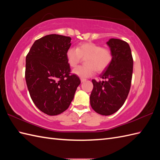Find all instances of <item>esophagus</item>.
<instances>
[{"label":"esophagus","mask_w":160,"mask_h":160,"mask_svg":"<svg viewBox=\"0 0 160 160\" xmlns=\"http://www.w3.org/2000/svg\"><path fill=\"white\" fill-rule=\"evenodd\" d=\"M80 80H81V82H85V81H86V79H85V78H81Z\"/></svg>","instance_id":"esophagus-1"}]
</instances>
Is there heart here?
<instances>
[{"label":"heart","instance_id":"1","mask_svg":"<svg viewBox=\"0 0 160 160\" xmlns=\"http://www.w3.org/2000/svg\"><path fill=\"white\" fill-rule=\"evenodd\" d=\"M67 62L71 67H76L85 58L86 65L78 67L73 70V73L81 78L93 76L95 71H102L110 65L113 59L111 51L92 42L82 43L77 48L71 47L66 53Z\"/></svg>","mask_w":160,"mask_h":160}]
</instances>
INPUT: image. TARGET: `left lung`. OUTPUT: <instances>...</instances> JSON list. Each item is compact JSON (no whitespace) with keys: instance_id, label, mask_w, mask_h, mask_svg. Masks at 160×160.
Segmentation results:
<instances>
[{"instance_id":"obj_1","label":"left lung","mask_w":160,"mask_h":160,"mask_svg":"<svg viewBox=\"0 0 160 160\" xmlns=\"http://www.w3.org/2000/svg\"><path fill=\"white\" fill-rule=\"evenodd\" d=\"M107 44L113 59L100 75L105 80H92L93 88L90 96L91 107L102 115L113 114L124 104L130 91L133 67L131 50L127 42L111 38Z\"/></svg>"}]
</instances>
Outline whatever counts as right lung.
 Listing matches in <instances>:
<instances>
[{
	"label": "right lung",
	"mask_w": 160,
	"mask_h": 160,
	"mask_svg": "<svg viewBox=\"0 0 160 160\" xmlns=\"http://www.w3.org/2000/svg\"><path fill=\"white\" fill-rule=\"evenodd\" d=\"M69 36L50 34L36 40L26 56L25 80L33 102L49 115L62 113L69 108L80 84L70 73L66 53Z\"/></svg>",
	"instance_id": "1"
}]
</instances>
